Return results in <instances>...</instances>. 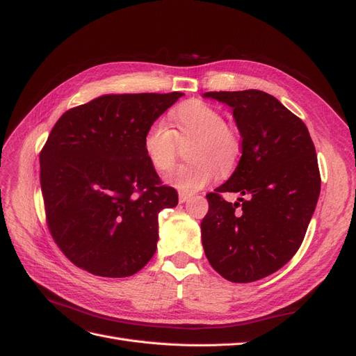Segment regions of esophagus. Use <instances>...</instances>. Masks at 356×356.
Segmentation results:
<instances>
[{"instance_id": "1", "label": "esophagus", "mask_w": 356, "mask_h": 356, "mask_svg": "<svg viewBox=\"0 0 356 356\" xmlns=\"http://www.w3.org/2000/svg\"><path fill=\"white\" fill-rule=\"evenodd\" d=\"M190 197H191L190 193H186V191H179V193H178V200H179V203L187 202Z\"/></svg>"}]
</instances>
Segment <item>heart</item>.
Returning <instances> with one entry per match:
<instances>
[{
  "instance_id": "1",
  "label": "heart",
  "mask_w": 356,
  "mask_h": 356,
  "mask_svg": "<svg viewBox=\"0 0 356 356\" xmlns=\"http://www.w3.org/2000/svg\"><path fill=\"white\" fill-rule=\"evenodd\" d=\"M170 129L161 122L147 127L143 149L148 163L157 172L174 166L178 144L190 139V163L179 165L168 177L169 184L181 191L193 193L207 187L218 177L227 175L239 165L242 157V135L234 124L225 122L224 113L202 99H187L169 113Z\"/></svg>"
}]
</instances>
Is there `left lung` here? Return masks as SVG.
I'll return each instance as SVG.
<instances>
[{
    "mask_svg": "<svg viewBox=\"0 0 356 356\" xmlns=\"http://www.w3.org/2000/svg\"><path fill=\"white\" fill-rule=\"evenodd\" d=\"M227 104L242 135V157L233 175L208 193L202 243L224 279L248 284L285 266L305 239L316 208L321 175L306 124L261 90L208 92ZM222 192H239L238 202Z\"/></svg>",
    "mask_w": 356,
    "mask_h": 356,
    "instance_id": "1",
    "label": "left lung"
}]
</instances>
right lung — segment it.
Masks as SVG:
<instances>
[{
    "label": "right lung",
    "mask_w": 356,
    "mask_h": 356,
    "mask_svg": "<svg viewBox=\"0 0 356 356\" xmlns=\"http://www.w3.org/2000/svg\"><path fill=\"white\" fill-rule=\"evenodd\" d=\"M182 95H104L53 126L40 153L46 221L83 270L126 277L154 255L159 212L177 207L178 195L148 163L143 136Z\"/></svg>",
    "instance_id": "1"
}]
</instances>
